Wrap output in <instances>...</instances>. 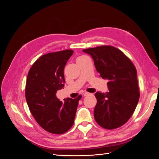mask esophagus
I'll return each mask as SVG.
<instances>
[{"mask_svg":"<svg viewBox=\"0 0 159 159\" xmlns=\"http://www.w3.org/2000/svg\"><path fill=\"white\" fill-rule=\"evenodd\" d=\"M90 94H91L90 93H88V92H87V91H85V92L84 93V96H88V95H90Z\"/></svg>","mask_w":159,"mask_h":159,"instance_id":"1","label":"esophagus"}]
</instances>
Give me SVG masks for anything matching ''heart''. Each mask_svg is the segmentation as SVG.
<instances>
[{
    "instance_id": "obj_1",
    "label": "heart",
    "mask_w": 159,
    "mask_h": 159,
    "mask_svg": "<svg viewBox=\"0 0 159 159\" xmlns=\"http://www.w3.org/2000/svg\"><path fill=\"white\" fill-rule=\"evenodd\" d=\"M85 56H79L78 58H77V60H78L80 59H81V58H84V57H85Z\"/></svg>"
}]
</instances>
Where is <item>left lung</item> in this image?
<instances>
[{
    "instance_id": "obj_1",
    "label": "left lung",
    "mask_w": 159,
    "mask_h": 159,
    "mask_svg": "<svg viewBox=\"0 0 159 159\" xmlns=\"http://www.w3.org/2000/svg\"><path fill=\"white\" fill-rule=\"evenodd\" d=\"M83 52L91 56L96 70L108 81L109 92L95 93V121L106 129L123 125L132 116L140 97L135 66L114 46H101Z\"/></svg>"
}]
</instances>
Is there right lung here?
Returning <instances> with one entry per match:
<instances>
[{"instance_id": "1", "label": "right lung", "mask_w": 159, "mask_h": 159, "mask_svg": "<svg viewBox=\"0 0 159 159\" xmlns=\"http://www.w3.org/2000/svg\"><path fill=\"white\" fill-rule=\"evenodd\" d=\"M72 50L48 53L40 56L28 71L25 95L34 118L46 131L63 134L72 127L81 95L62 102L56 97L64 87V67Z\"/></svg>"}]
</instances>
